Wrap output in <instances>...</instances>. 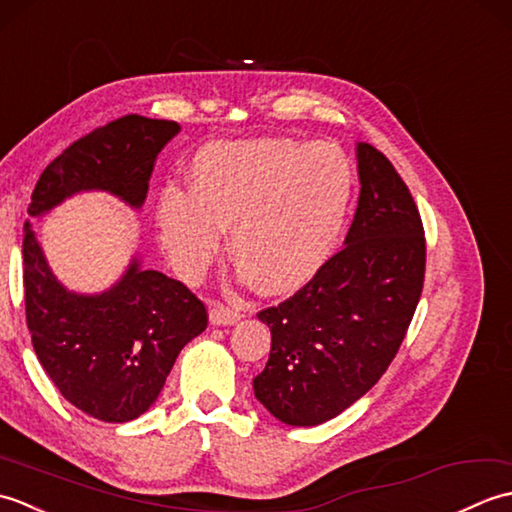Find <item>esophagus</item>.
<instances>
[{
    "label": "esophagus",
    "mask_w": 512,
    "mask_h": 512,
    "mask_svg": "<svg viewBox=\"0 0 512 512\" xmlns=\"http://www.w3.org/2000/svg\"><path fill=\"white\" fill-rule=\"evenodd\" d=\"M209 319L213 325H233L239 319H242V312L235 310V308H228L224 303H213L211 310H209Z\"/></svg>",
    "instance_id": "34e87169"
}]
</instances>
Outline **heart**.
<instances>
[{"label": "heart", "instance_id": "obj_1", "mask_svg": "<svg viewBox=\"0 0 512 512\" xmlns=\"http://www.w3.org/2000/svg\"><path fill=\"white\" fill-rule=\"evenodd\" d=\"M354 193V169L332 143L250 138L211 143L191 162V189L158 193L162 248L182 277L213 264L231 226L233 255L264 292L306 284L332 257Z\"/></svg>", "mask_w": 512, "mask_h": 512}]
</instances>
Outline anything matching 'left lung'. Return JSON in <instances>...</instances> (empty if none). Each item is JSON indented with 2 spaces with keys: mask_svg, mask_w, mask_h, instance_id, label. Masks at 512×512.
<instances>
[{
  "mask_svg": "<svg viewBox=\"0 0 512 512\" xmlns=\"http://www.w3.org/2000/svg\"><path fill=\"white\" fill-rule=\"evenodd\" d=\"M361 195L345 248L279 306L257 312L273 343L257 400L314 427L365 396L405 341L427 266L420 211L383 151L358 143Z\"/></svg>",
  "mask_w": 512,
  "mask_h": 512,
  "instance_id": "1",
  "label": "left lung"
}]
</instances>
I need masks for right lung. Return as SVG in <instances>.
I'll return each instance as SVG.
<instances>
[{"label":"right lung","instance_id":"1","mask_svg":"<svg viewBox=\"0 0 512 512\" xmlns=\"http://www.w3.org/2000/svg\"><path fill=\"white\" fill-rule=\"evenodd\" d=\"M180 132L173 121L116 118L76 140L43 169L28 215H41L76 191L103 189L127 204L147 198L158 151ZM26 222V321L39 363L61 396L103 422H127L154 405L180 350L209 323L204 303L134 259L103 295L65 290Z\"/></svg>","mask_w":512,"mask_h":512}]
</instances>
